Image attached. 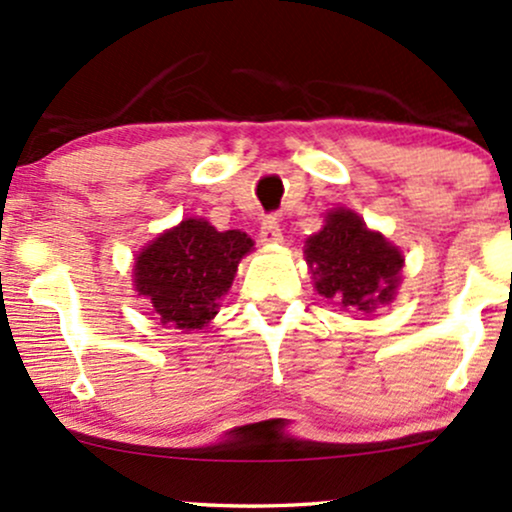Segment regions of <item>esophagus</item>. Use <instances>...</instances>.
<instances>
[{
    "instance_id": "esophagus-1",
    "label": "esophagus",
    "mask_w": 512,
    "mask_h": 512,
    "mask_svg": "<svg viewBox=\"0 0 512 512\" xmlns=\"http://www.w3.org/2000/svg\"><path fill=\"white\" fill-rule=\"evenodd\" d=\"M260 240H262L264 245H279V243H283L281 226H279V221H276L274 217H267V219L262 221Z\"/></svg>"
}]
</instances>
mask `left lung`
Wrapping results in <instances>:
<instances>
[{
    "mask_svg": "<svg viewBox=\"0 0 512 512\" xmlns=\"http://www.w3.org/2000/svg\"><path fill=\"white\" fill-rule=\"evenodd\" d=\"M305 262L319 295L350 310L372 312L396 298L403 255L369 231L353 209H331L324 229L305 240Z\"/></svg>",
    "mask_w": 512,
    "mask_h": 512,
    "instance_id": "obj_1",
    "label": "left lung"
}]
</instances>
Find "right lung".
Listing matches in <instances>:
<instances>
[{"label": "right lung", "instance_id": "add662e5", "mask_svg": "<svg viewBox=\"0 0 512 512\" xmlns=\"http://www.w3.org/2000/svg\"><path fill=\"white\" fill-rule=\"evenodd\" d=\"M252 250L243 231H217L205 219H183L135 257L133 286L169 329L212 322L229 293L238 262Z\"/></svg>", "mask_w": 512, "mask_h": 512}]
</instances>
